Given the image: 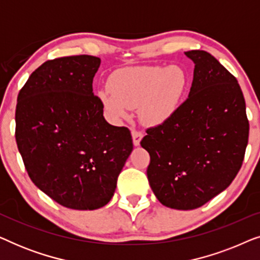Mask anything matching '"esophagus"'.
<instances>
[{"label": "esophagus", "instance_id": "esophagus-1", "mask_svg": "<svg viewBox=\"0 0 260 260\" xmlns=\"http://www.w3.org/2000/svg\"><path fill=\"white\" fill-rule=\"evenodd\" d=\"M133 142H134V145L135 147H138L142 141V137H143V134L141 133V131H137V130H133Z\"/></svg>", "mask_w": 260, "mask_h": 260}]
</instances>
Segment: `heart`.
Wrapping results in <instances>:
<instances>
[{
    "label": "heart",
    "instance_id": "b5f03b06",
    "mask_svg": "<svg viewBox=\"0 0 260 260\" xmlns=\"http://www.w3.org/2000/svg\"><path fill=\"white\" fill-rule=\"evenodd\" d=\"M109 84L111 90H101L98 98L113 120L126 119L130 109L137 108L144 125L158 126L175 115L189 76L179 65L131 66L113 72Z\"/></svg>",
    "mask_w": 260,
    "mask_h": 260
}]
</instances>
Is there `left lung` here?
<instances>
[{
    "label": "left lung",
    "mask_w": 260,
    "mask_h": 260,
    "mask_svg": "<svg viewBox=\"0 0 260 260\" xmlns=\"http://www.w3.org/2000/svg\"><path fill=\"white\" fill-rule=\"evenodd\" d=\"M194 62L188 98L172 118L147 130V175L166 207H201L232 183L248 142L246 105L236 78L205 51L184 52Z\"/></svg>",
    "instance_id": "left-lung-1"
}]
</instances>
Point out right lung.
<instances>
[{"mask_svg": "<svg viewBox=\"0 0 260 260\" xmlns=\"http://www.w3.org/2000/svg\"><path fill=\"white\" fill-rule=\"evenodd\" d=\"M101 59L49 60L17 97L15 137L30 180L59 205L78 211L105 206L133 151L129 129L113 126L92 88Z\"/></svg>", "mask_w": 260, "mask_h": 260, "instance_id": "obj_1", "label": "right lung"}]
</instances>
